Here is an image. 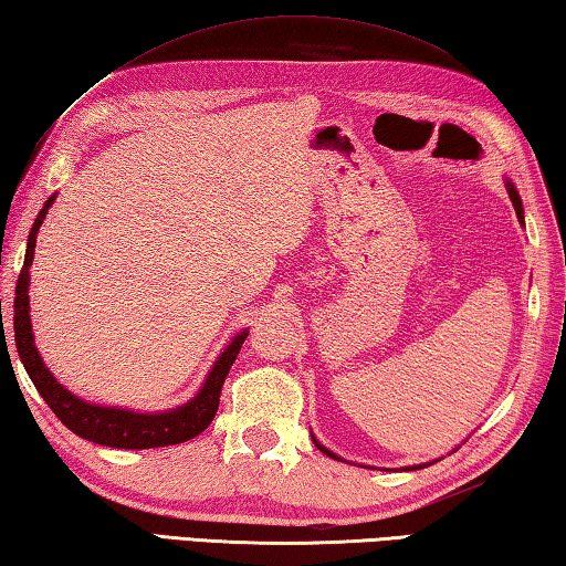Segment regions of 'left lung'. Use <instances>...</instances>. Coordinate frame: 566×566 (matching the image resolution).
<instances>
[{"label":"left lung","mask_w":566,"mask_h":566,"mask_svg":"<svg viewBox=\"0 0 566 566\" xmlns=\"http://www.w3.org/2000/svg\"><path fill=\"white\" fill-rule=\"evenodd\" d=\"M505 185H507V192H510V200H512V208H515V212H517V220H520V224H525V208H522V198H520V192H517V188L515 185H512L510 180H505ZM312 440H314V446L322 450L324 455H328V458H334V460H344L342 455H336L334 450H328L326 446H322L318 443V440L312 436ZM426 465H430V462H423V465H410V468H406V470H420V468H426Z\"/></svg>","instance_id":"left-lung-1"}]
</instances>
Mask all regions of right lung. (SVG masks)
Instances as JSON below:
<instances>
[{"mask_svg": "<svg viewBox=\"0 0 566 566\" xmlns=\"http://www.w3.org/2000/svg\"><path fill=\"white\" fill-rule=\"evenodd\" d=\"M56 195L44 202V208L36 214L27 240V254L24 266L19 272L17 280V296H14V342L22 364L27 368L29 378L36 386L41 398L46 400V406L54 410L56 418L64 423L71 433L78 438H86L91 443L108 446V448H126V450H146V448H166L178 446L200 436L205 428L212 423L214 413L220 406V390L224 378H228L230 368L238 358L240 348L248 338L250 328L230 338V344L222 348L218 361L212 364L210 374L205 376V384L200 386L188 403L176 406L170 410H153V413H140V410L118 408V406H101L88 403L76 394H71L66 386L56 381V376L49 371V366L41 358L39 348L34 344L32 332V316H29V266L34 262V248H36V232L44 222L46 212L54 205Z\"/></svg>", "mask_w": 566, "mask_h": 566, "instance_id": "right-lung-1", "label": "right lung"}]
</instances>
